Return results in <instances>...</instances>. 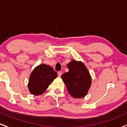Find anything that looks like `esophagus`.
I'll return each mask as SVG.
<instances>
[{
	"instance_id": "obj_1",
	"label": "esophagus",
	"mask_w": 127,
	"mask_h": 127,
	"mask_svg": "<svg viewBox=\"0 0 127 127\" xmlns=\"http://www.w3.org/2000/svg\"><path fill=\"white\" fill-rule=\"evenodd\" d=\"M62 75V73L61 72H58V76H59V77H61V76Z\"/></svg>"
}]
</instances>
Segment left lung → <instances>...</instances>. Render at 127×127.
Returning <instances> with one entry per match:
<instances>
[{"label":"left lung","mask_w":127,"mask_h":127,"mask_svg":"<svg viewBox=\"0 0 127 127\" xmlns=\"http://www.w3.org/2000/svg\"><path fill=\"white\" fill-rule=\"evenodd\" d=\"M68 72L62 75L68 93L75 98L84 97L91 85L92 79L88 68L82 62L73 60L67 64Z\"/></svg>","instance_id":"left-lung-1"}]
</instances>
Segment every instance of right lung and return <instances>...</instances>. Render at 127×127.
<instances>
[{
  "instance_id": "obj_1",
  "label": "right lung",
  "mask_w": 127,
  "mask_h": 127,
  "mask_svg": "<svg viewBox=\"0 0 127 127\" xmlns=\"http://www.w3.org/2000/svg\"><path fill=\"white\" fill-rule=\"evenodd\" d=\"M57 76V73L49 65L45 64L37 65L32 71L29 78V91L34 95H41Z\"/></svg>"
}]
</instances>
